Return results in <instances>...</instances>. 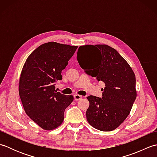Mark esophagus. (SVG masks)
I'll use <instances>...</instances> for the list:
<instances>
[{"label":"esophagus","mask_w":157,"mask_h":157,"mask_svg":"<svg viewBox=\"0 0 157 157\" xmlns=\"http://www.w3.org/2000/svg\"><path fill=\"white\" fill-rule=\"evenodd\" d=\"M82 98V96L80 95H78V94H75L74 95V99L75 101H79V100H81Z\"/></svg>","instance_id":"obj_1"}]
</instances>
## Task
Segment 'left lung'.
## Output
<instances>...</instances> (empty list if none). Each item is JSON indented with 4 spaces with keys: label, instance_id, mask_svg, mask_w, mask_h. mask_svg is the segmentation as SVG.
Returning a JSON list of instances; mask_svg holds the SVG:
<instances>
[{
    "label": "left lung",
    "instance_id": "obj_1",
    "mask_svg": "<svg viewBox=\"0 0 157 157\" xmlns=\"http://www.w3.org/2000/svg\"><path fill=\"white\" fill-rule=\"evenodd\" d=\"M77 59L87 74L105 84L102 98L87 97L88 123L101 131L114 130L129 115L136 98L134 71L115 49L106 44L79 46Z\"/></svg>",
    "mask_w": 157,
    "mask_h": 157
}]
</instances>
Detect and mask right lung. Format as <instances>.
<instances>
[{
  "mask_svg": "<svg viewBox=\"0 0 157 157\" xmlns=\"http://www.w3.org/2000/svg\"><path fill=\"white\" fill-rule=\"evenodd\" d=\"M78 46L50 42L29 55L22 69L19 93L29 118L45 130L59 127L64 119L65 109L73 96L55 90V82L61 80V71Z\"/></svg>",
  "mask_w": 157,
  "mask_h": 157,
  "instance_id": "right-lung-1",
  "label": "right lung"
}]
</instances>
